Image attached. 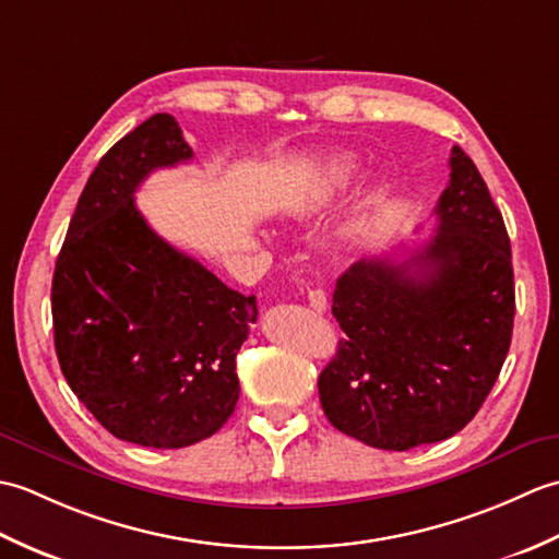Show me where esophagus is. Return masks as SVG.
I'll return each mask as SVG.
<instances>
[{
	"instance_id": "1",
	"label": "esophagus",
	"mask_w": 559,
	"mask_h": 559,
	"mask_svg": "<svg viewBox=\"0 0 559 559\" xmlns=\"http://www.w3.org/2000/svg\"><path fill=\"white\" fill-rule=\"evenodd\" d=\"M307 302H310V307L314 312H326V295L324 290H307Z\"/></svg>"
}]
</instances>
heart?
Returning a JSON list of instances; mask_svg holds the SVG:
<instances>
[{"label": "heart", "mask_w": 559, "mask_h": 559, "mask_svg": "<svg viewBox=\"0 0 559 559\" xmlns=\"http://www.w3.org/2000/svg\"><path fill=\"white\" fill-rule=\"evenodd\" d=\"M358 173V160L350 153H338L324 163L314 165L298 182L290 187L286 209L293 218L312 221L334 204V199L348 187Z\"/></svg>", "instance_id": "heart-1"}]
</instances>
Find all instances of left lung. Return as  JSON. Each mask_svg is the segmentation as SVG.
Wrapping results in <instances>:
<instances>
[{
	"label": "left lung",
	"mask_w": 559,
	"mask_h": 559,
	"mask_svg": "<svg viewBox=\"0 0 559 559\" xmlns=\"http://www.w3.org/2000/svg\"><path fill=\"white\" fill-rule=\"evenodd\" d=\"M437 233L401 264L362 259L334 312L346 338L319 374L338 432L408 451L463 430L488 399L514 329L512 245L476 163L451 148Z\"/></svg>",
	"instance_id": "obj_1"
}]
</instances>
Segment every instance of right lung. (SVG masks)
<instances>
[{"mask_svg": "<svg viewBox=\"0 0 559 559\" xmlns=\"http://www.w3.org/2000/svg\"><path fill=\"white\" fill-rule=\"evenodd\" d=\"M187 160L165 112L117 141L83 187L52 278L67 384L105 430L153 449L197 444L230 418L235 358L259 314L254 295L165 242L134 204L153 170Z\"/></svg>", "mask_w": 559, "mask_h": 559, "instance_id": "1", "label": "right lung"}]
</instances>
